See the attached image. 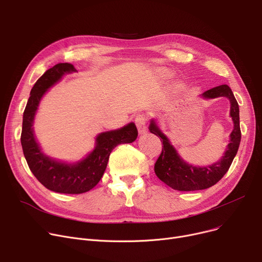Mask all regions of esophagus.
I'll use <instances>...</instances> for the list:
<instances>
[{
	"instance_id": "34e87169",
	"label": "esophagus",
	"mask_w": 262,
	"mask_h": 262,
	"mask_svg": "<svg viewBox=\"0 0 262 262\" xmlns=\"http://www.w3.org/2000/svg\"><path fill=\"white\" fill-rule=\"evenodd\" d=\"M146 122H147V116L145 114H139L135 118V123L138 128L139 134H144L146 132Z\"/></svg>"
}]
</instances>
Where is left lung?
<instances>
[{"instance_id": "obj_1", "label": "left lung", "mask_w": 262, "mask_h": 262, "mask_svg": "<svg viewBox=\"0 0 262 262\" xmlns=\"http://www.w3.org/2000/svg\"><path fill=\"white\" fill-rule=\"evenodd\" d=\"M203 96L206 99L226 96L230 101V116L233 121V130L230 134V142L224 156L216 163L203 168L186 163L178 156L167 137L156 126L155 122L152 121L149 125L150 133L158 136L163 144L161 153L155 163V173L161 182L178 191L203 190L215 185L228 171L239 148L241 140L239 105L231 89L227 85H221L205 91Z\"/></svg>"}]
</instances>
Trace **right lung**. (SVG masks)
Masks as SVG:
<instances>
[{
  "instance_id": "obj_1",
  "label": "right lung",
  "mask_w": 262,
  "mask_h": 262,
  "mask_svg": "<svg viewBox=\"0 0 262 262\" xmlns=\"http://www.w3.org/2000/svg\"><path fill=\"white\" fill-rule=\"evenodd\" d=\"M71 63H57L39 77L31 90L23 113L21 144L29 168L47 189L66 194H79L91 190L102 178L112 150L119 144L132 143L138 136L134 123L117 130L102 133L96 138V146L84 160L75 164L55 161L41 152L33 133V121L39 102L46 91L64 73L75 72Z\"/></svg>"
}]
</instances>
